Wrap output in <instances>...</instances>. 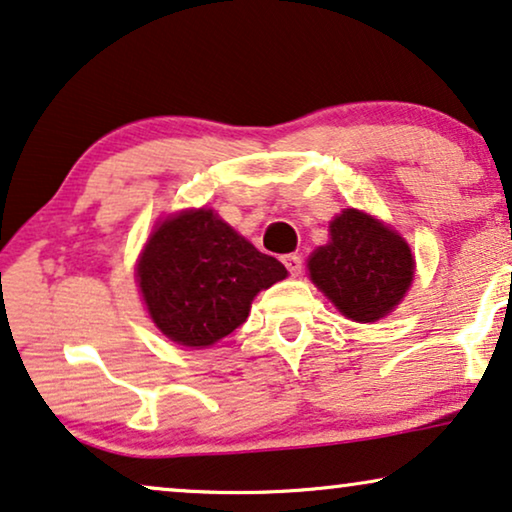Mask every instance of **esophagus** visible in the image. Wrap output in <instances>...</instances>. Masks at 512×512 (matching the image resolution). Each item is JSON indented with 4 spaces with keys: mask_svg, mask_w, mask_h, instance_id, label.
Segmentation results:
<instances>
[{
    "mask_svg": "<svg viewBox=\"0 0 512 512\" xmlns=\"http://www.w3.org/2000/svg\"><path fill=\"white\" fill-rule=\"evenodd\" d=\"M282 263L286 265V270H289L293 277H298L300 272H303V258H300L298 254H286L282 258Z\"/></svg>",
    "mask_w": 512,
    "mask_h": 512,
    "instance_id": "obj_1",
    "label": "esophagus"
}]
</instances>
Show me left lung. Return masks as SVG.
Segmentation results:
<instances>
[{"label":"left lung","instance_id":"obj_1","mask_svg":"<svg viewBox=\"0 0 512 512\" xmlns=\"http://www.w3.org/2000/svg\"><path fill=\"white\" fill-rule=\"evenodd\" d=\"M410 247L373 216L347 209L331 223V242L310 258L312 282L354 321L394 310L412 282Z\"/></svg>","mask_w":512,"mask_h":512}]
</instances>
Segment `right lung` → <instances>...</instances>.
Returning <instances> with one entry per match:
<instances>
[{
	"label": "right lung",
	"instance_id": "1",
	"mask_svg": "<svg viewBox=\"0 0 512 512\" xmlns=\"http://www.w3.org/2000/svg\"><path fill=\"white\" fill-rule=\"evenodd\" d=\"M284 277L277 258L261 254L212 209L160 223L137 268L151 319L186 347L226 338L247 321L256 293Z\"/></svg>",
	"mask_w": 512,
	"mask_h": 512
}]
</instances>
